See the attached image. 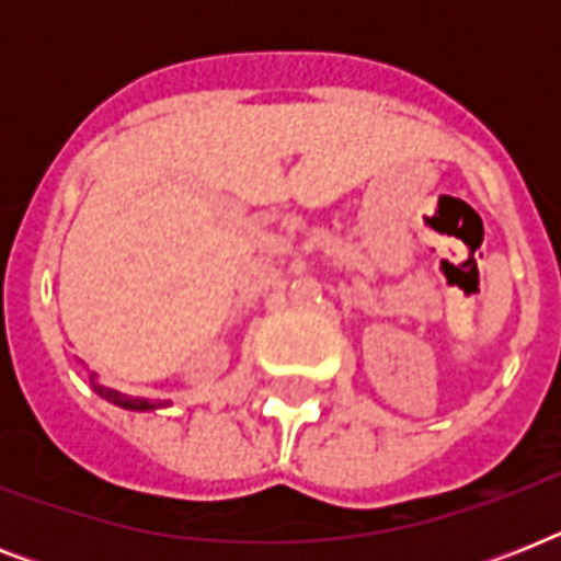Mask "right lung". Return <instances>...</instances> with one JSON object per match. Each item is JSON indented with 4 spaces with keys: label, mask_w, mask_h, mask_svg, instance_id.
<instances>
[{
    "label": "right lung",
    "mask_w": 561,
    "mask_h": 561,
    "mask_svg": "<svg viewBox=\"0 0 561 561\" xmlns=\"http://www.w3.org/2000/svg\"><path fill=\"white\" fill-rule=\"evenodd\" d=\"M95 390H99L101 396H104V399L122 404V408H130V410H151V408H157V404H151V401H145V399H125V396H118L116 390H104V387H99V383H95Z\"/></svg>",
    "instance_id": "obj_1"
}]
</instances>
